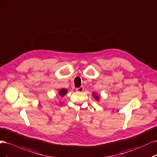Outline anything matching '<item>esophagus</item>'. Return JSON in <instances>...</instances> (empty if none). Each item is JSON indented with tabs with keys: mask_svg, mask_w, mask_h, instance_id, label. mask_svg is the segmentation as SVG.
<instances>
[{
	"mask_svg": "<svg viewBox=\"0 0 157 157\" xmlns=\"http://www.w3.org/2000/svg\"><path fill=\"white\" fill-rule=\"evenodd\" d=\"M83 90H84V88H83V86H82V87H80L76 89V90H77V91H78V92H82Z\"/></svg>",
	"mask_w": 157,
	"mask_h": 157,
	"instance_id": "34e87169",
	"label": "esophagus"
}]
</instances>
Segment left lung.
Returning <instances> with one entry per match:
<instances>
[{
  "instance_id": "obj_1",
  "label": "left lung",
  "mask_w": 157,
  "mask_h": 157,
  "mask_svg": "<svg viewBox=\"0 0 157 157\" xmlns=\"http://www.w3.org/2000/svg\"><path fill=\"white\" fill-rule=\"evenodd\" d=\"M93 94V96H94V97H95V98L96 99H97V100H98V99H99V97H98V96L97 95V94Z\"/></svg>"
}]
</instances>
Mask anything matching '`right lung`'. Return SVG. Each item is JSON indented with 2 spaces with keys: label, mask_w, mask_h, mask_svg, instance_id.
Instances as JSON below:
<instances>
[{
  "label": "right lung",
  "mask_w": 157,
  "mask_h": 157,
  "mask_svg": "<svg viewBox=\"0 0 157 157\" xmlns=\"http://www.w3.org/2000/svg\"><path fill=\"white\" fill-rule=\"evenodd\" d=\"M59 93L60 97H64V96L67 93V90L65 89H60L59 90Z\"/></svg>",
  "instance_id": "1"
}]
</instances>
